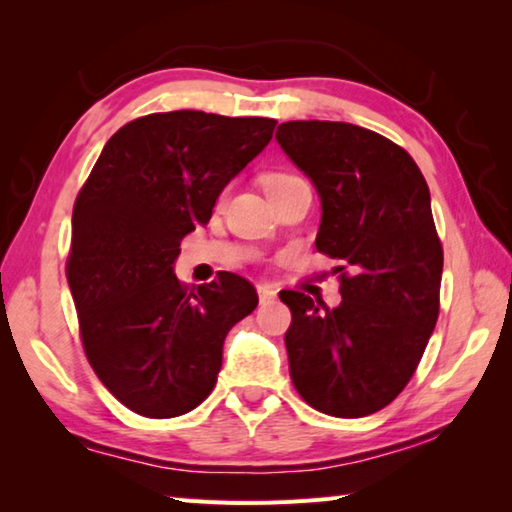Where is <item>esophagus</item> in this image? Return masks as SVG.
I'll list each match as a JSON object with an SVG mask.
<instances>
[{
	"mask_svg": "<svg viewBox=\"0 0 512 512\" xmlns=\"http://www.w3.org/2000/svg\"><path fill=\"white\" fill-rule=\"evenodd\" d=\"M257 296H259V302H271V300H275V289H271V287H266V284H259L257 287Z\"/></svg>",
	"mask_w": 512,
	"mask_h": 512,
	"instance_id": "obj_1",
	"label": "esophagus"
}]
</instances>
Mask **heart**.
I'll return each mask as SVG.
<instances>
[{
    "label": "heart",
    "instance_id": "b5f03b06",
    "mask_svg": "<svg viewBox=\"0 0 512 512\" xmlns=\"http://www.w3.org/2000/svg\"><path fill=\"white\" fill-rule=\"evenodd\" d=\"M289 178H296V176H291V173H271V176H266V185L282 183V180H289Z\"/></svg>",
    "mask_w": 512,
    "mask_h": 512
}]
</instances>
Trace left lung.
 Returning a JSON list of instances; mask_svg holds the SVG:
<instances>
[{
  "label": "left lung",
  "mask_w": 512,
  "mask_h": 512,
  "mask_svg": "<svg viewBox=\"0 0 512 512\" xmlns=\"http://www.w3.org/2000/svg\"><path fill=\"white\" fill-rule=\"evenodd\" d=\"M277 144L320 196L318 253L341 266V305L282 291L296 391L316 411L363 418L409 384L436 327L440 246L427 180L402 146L345 121H287Z\"/></svg>",
  "instance_id": "left-lung-1"
}]
</instances>
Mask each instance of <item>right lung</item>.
<instances>
[{
    "instance_id": "1",
    "label": "right lung",
    "mask_w": 512,
    "mask_h": 512,
    "mask_svg": "<svg viewBox=\"0 0 512 512\" xmlns=\"http://www.w3.org/2000/svg\"><path fill=\"white\" fill-rule=\"evenodd\" d=\"M277 121L201 110L121 126L76 196L67 282L101 384L144 418H176L212 393L230 327L257 307L235 273L185 287L180 241L271 142Z\"/></svg>"
}]
</instances>
